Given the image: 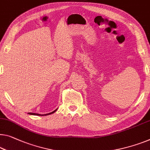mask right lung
Returning <instances> with one entry per match:
<instances>
[{
	"label": "right lung",
	"mask_w": 150,
	"mask_h": 150,
	"mask_svg": "<svg viewBox=\"0 0 150 150\" xmlns=\"http://www.w3.org/2000/svg\"><path fill=\"white\" fill-rule=\"evenodd\" d=\"M58 109V108H57ZM57 109H56L55 110L52 111V112H50V113H48V114H45V115H40V114H37V113H33V112H28L29 115H36V116H46V115H51V114H52L54 112L57 110Z\"/></svg>",
	"instance_id": "right-lung-1"
}]
</instances>
